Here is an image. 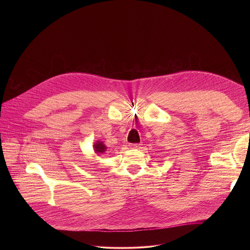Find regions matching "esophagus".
I'll return each mask as SVG.
<instances>
[{"instance_id": "obj_1", "label": "esophagus", "mask_w": 250, "mask_h": 250, "mask_svg": "<svg viewBox=\"0 0 250 250\" xmlns=\"http://www.w3.org/2000/svg\"><path fill=\"white\" fill-rule=\"evenodd\" d=\"M140 146L141 145H129V147L134 148V149H138V148H140Z\"/></svg>"}]
</instances>
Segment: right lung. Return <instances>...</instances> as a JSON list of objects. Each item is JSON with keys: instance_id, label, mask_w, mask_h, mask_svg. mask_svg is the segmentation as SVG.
Here are the masks:
<instances>
[{"instance_id": "1", "label": "right lung", "mask_w": 250, "mask_h": 250, "mask_svg": "<svg viewBox=\"0 0 250 250\" xmlns=\"http://www.w3.org/2000/svg\"><path fill=\"white\" fill-rule=\"evenodd\" d=\"M93 149H94L95 154H97V155L104 154V153L108 151V147H106V146L104 144V141H102V140H97L95 142L94 146H93Z\"/></svg>"}]
</instances>
